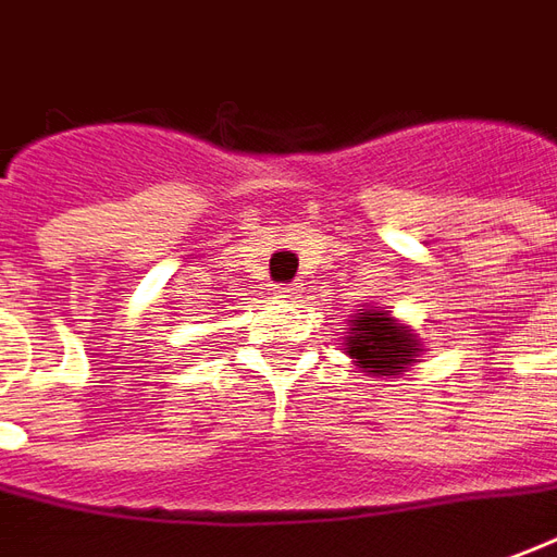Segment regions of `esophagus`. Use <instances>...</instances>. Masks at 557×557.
Instances as JSON below:
<instances>
[{"label": "esophagus", "mask_w": 557, "mask_h": 557, "mask_svg": "<svg viewBox=\"0 0 557 557\" xmlns=\"http://www.w3.org/2000/svg\"><path fill=\"white\" fill-rule=\"evenodd\" d=\"M300 294V287L297 285H282V287H275V297H282V300H294Z\"/></svg>", "instance_id": "34e87169"}]
</instances>
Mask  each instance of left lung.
Segmentation results:
<instances>
[{
	"instance_id": "1",
	"label": "left lung",
	"mask_w": 557,
	"mask_h": 557,
	"mask_svg": "<svg viewBox=\"0 0 557 557\" xmlns=\"http://www.w3.org/2000/svg\"><path fill=\"white\" fill-rule=\"evenodd\" d=\"M343 339L348 358L367 375H403L424 351L416 333L406 324H397L379 306L358 309V315L348 324V336Z\"/></svg>"
}]
</instances>
